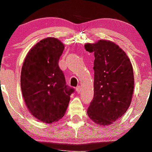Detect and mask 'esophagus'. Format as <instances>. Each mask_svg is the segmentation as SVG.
<instances>
[{
  "label": "esophagus",
  "instance_id": "1",
  "mask_svg": "<svg viewBox=\"0 0 152 152\" xmlns=\"http://www.w3.org/2000/svg\"><path fill=\"white\" fill-rule=\"evenodd\" d=\"M76 91L78 94H80L81 91H82V88H81V86H77L76 88Z\"/></svg>",
  "mask_w": 152,
  "mask_h": 152
}]
</instances>
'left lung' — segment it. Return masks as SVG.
Here are the masks:
<instances>
[{
  "instance_id": "left-lung-1",
  "label": "left lung",
  "mask_w": 152,
  "mask_h": 152,
  "mask_svg": "<svg viewBox=\"0 0 152 152\" xmlns=\"http://www.w3.org/2000/svg\"><path fill=\"white\" fill-rule=\"evenodd\" d=\"M85 48L95 57L94 96L88 115L96 124L108 126L130 106L134 87L132 64L124 50L110 41L88 43Z\"/></svg>"
}]
</instances>
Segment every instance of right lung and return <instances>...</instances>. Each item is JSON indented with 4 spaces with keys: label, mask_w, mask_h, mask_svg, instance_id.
<instances>
[{
    "label": "right lung",
    "mask_w": 152,
    "mask_h": 152,
    "mask_svg": "<svg viewBox=\"0 0 152 152\" xmlns=\"http://www.w3.org/2000/svg\"><path fill=\"white\" fill-rule=\"evenodd\" d=\"M64 45L56 38L42 39L28 52L20 74L25 104L32 115L45 123L64 117L74 91L66 85L58 60Z\"/></svg>",
    "instance_id": "add662e5"
}]
</instances>
